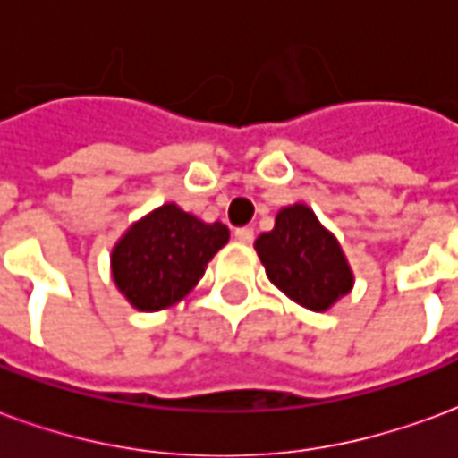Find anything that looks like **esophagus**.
<instances>
[{"label": "esophagus", "instance_id": "1", "mask_svg": "<svg viewBox=\"0 0 458 458\" xmlns=\"http://www.w3.org/2000/svg\"><path fill=\"white\" fill-rule=\"evenodd\" d=\"M233 236H236V242H239V243H251L253 242V229H251V226H242V229H236V232H233Z\"/></svg>", "mask_w": 458, "mask_h": 458}]
</instances>
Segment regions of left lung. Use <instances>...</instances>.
<instances>
[{
	"label": "left lung",
	"instance_id": "left-lung-1",
	"mask_svg": "<svg viewBox=\"0 0 458 458\" xmlns=\"http://www.w3.org/2000/svg\"><path fill=\"white\" fill-rule=\"evenodd\" d=\"M253 246L270 283L312 312H325L352 293L353 273L342 246L307 205L283 207L276 226Z\"/></svg>",
	"mask_w": 458,
	"mask_h": 458
}]
</instances>
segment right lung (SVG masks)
<instances>
[{"instance_id":"add662e5","label":"right lung","mask_w":458,"mask_h":458,"mask_svg":"<svg viewBox=\"0 0 458 458\" xmlns=\"http://www.w3.org/2000/svg\"><path fill=\"white\" fill-rule=\"evenodd\" d=\"M226 242L229 229L222 222L207 225L168 202L133 222L116 242L112 278L136 310L158 312L195 288Z\"/></svg>"}]
</instances>
